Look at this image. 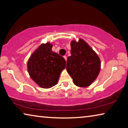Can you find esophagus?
<instances>
[{"label":"esophagus","instance_id":"1","mask_svg":"<svg viewBox=\"0 0 128 128\" xmlns=\"http://www.w3.org/2000/svg\"><path fill=\"white\" fill-rule=\"evenodd\" d=\"M64 59L66 60H66H67V58H66V56H64Z\"/></svg>","mask_w":128,"mask_h":128}]
</instances>
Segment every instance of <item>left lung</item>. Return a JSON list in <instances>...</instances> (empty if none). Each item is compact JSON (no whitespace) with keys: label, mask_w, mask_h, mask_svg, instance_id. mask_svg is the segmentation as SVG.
<instances>
[{"label":"left lung","mask_w":128,"mask_h":128,"mask_svg":"<svg viewBox=\"0 0 128 128\" xmlns=\"http://www.w3.org/2000/svg\"><path fill=\"white\" fill-rule=\"evenodd\" d=\"M71 55L67 59L66 70L78 87L90 86L98 76L101 62L97 54L82 39L70 42Z\"/></svg>","instance_id":"obj_1"}]
</instances>
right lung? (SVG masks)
<instances>
[{
    "label": "right lung",
    "mask_w": 128,
    "mask_h": 128,
    "mask_svg": "<svg viewBox=\"0 0 128 128\" xmlns=\"http://www.w3.org/2000/svg\"><path fill=\"white\" fill-rule=\"evenodd\" d=\"M52 44L49 42L41 44L30 56L27 64L30 78L44 88L56 85L66 68V60L52 51Z\"/></svg>",
    "instance_id": "right-lung-1"
}]
</instances>
